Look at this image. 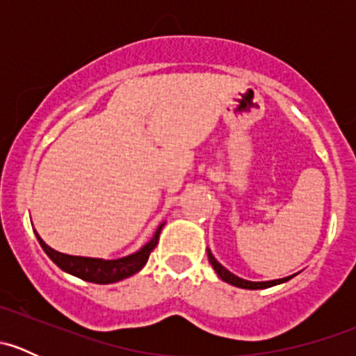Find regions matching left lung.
<instances>
[{
	"label": "left lung",
	"instance_id": "8db88e82",
	"mask_svg": "<svg viewBox=\"0 0 356 356\" xmlns=\"http://www.w3.org/2000/svg\"><path fill=\"white\" fill-rule=\"evenodd\" d=\"M207 253H208V260H210L211 267H213V270L217 272L218 277L222 279L224 282H227V284L231 286H236V288H241V289H267V288H272V286H277V284H282V282H288L289 279H293L294 275H288V277H282V279H274V281H246V279L243 277H238L236 274H232V272H229L227 268L224 267V265L220 264V261L217 260V258L211 254V251L207 248Z\"/></svg>",
	"mask_w": 356,
	"mask_h": 356
}]
</instances>
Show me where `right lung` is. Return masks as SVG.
Wrapping results in <instances>:
<instances>
[{
  "mask_svg": "<svg viewBox=\"0 0 356 356\" xmlns=\"http://www.w3.org/2000/svg\"><path fill=\"white\" fill-rule=\"evenodd\" d=\"M165 222L158 225V229L153 234V238L146 243L145 246L139 248L134 253L127 254V257L115 258V260H105V258H92V257H74V254L60 253V251L53 250L51 246L46 245L41 239V236L35 232L39 245H41L44 253L53 260V264L58 265L63 272L75 275V277L82 279V281L95 282V284H113V282L127 279L131 275L138 274L148 261L149 253L155 250L158 238H160L161 227Z\"/></svg>",
  "mask_w": 356,
  "mask_h": 356,
  "instance_id": "add662e5",
  "label": "right lung"
}]
</instances>
